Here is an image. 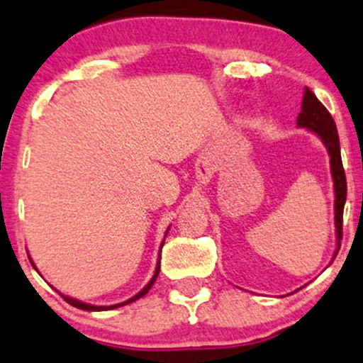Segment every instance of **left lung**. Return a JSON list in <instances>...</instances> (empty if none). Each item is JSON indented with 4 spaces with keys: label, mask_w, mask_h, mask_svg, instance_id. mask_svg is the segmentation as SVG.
I'll list each match as a JSON object with an SVG mask.
<instances>
[{
    "label": "left lung",
    "mask_w": 363,
    "mask_h": 363,
    "mask_svg": "<svg viewBox=\"0 0 363 363\" xmlns=\"http://www.w3.org/2000/svg\"><path fill=\"white\" fill-rule=\"evenodd\" d=\"M297 124L301 128L314 131L323 140V143L326 145L329 157H331L329 162H331V174L333 181H335V225L336 239H338V249H336L335 254H338L340 240L343 237V208L345 201H347V177H345L343 162H341L340 138L335 119L331 118L329 111L318 101V97L309 89H306V94H303L302 112L298 114Z\"/></svg>",
    "instance_id": "obj_1"
}]
</instances>
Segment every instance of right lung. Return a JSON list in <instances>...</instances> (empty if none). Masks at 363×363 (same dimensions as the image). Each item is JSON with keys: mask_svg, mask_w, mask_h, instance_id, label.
Instances as JSON below:
<instances>
[{"mask_svg": "<svg viewBox=\"0 0 363 363\" xmlns=\"http://www.w3.org/2000/svg\"><path fill=\"white\" fill-rule=\"evenodd\" d=\"M162 245H164V242H162ZM158 272H160V257H158V264H157V272H155V274H153V278L152 280H150V283L147 286H145L143 290L140 291V294H136L135 297L133 298H129V301H126V302H121V303H116V306H109V307H99V306H90V303H83V302H80V301H74V298H69V297H65V295H62V298H65L66 302L68 303H72L73 307H78V309H83V311H109V309H116V307H121V306H126V303H131V302H135V301H138V298H141L143 297V295H147L148 294V290L152 289V285L153 283H155V280H157V277H158Z\"/></svg>", "mask_w": 363, "mask_h": 363, "instance_id": "obj_1", "label": "right lung"}]
</instances>
